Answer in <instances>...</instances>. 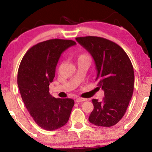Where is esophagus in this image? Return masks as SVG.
Listing matches in <instances>:
<instances>
[{
	"label": "esophagus",
	"mask_w": 152,
	"mask_h": 152,
	"mask_svg": "<svg viewBox=\"0 0 152 152\" xmlns=\"http://www.w3.org/2000/svg\"><path fill=\"white\" fill-rule=\"evenodd\" d=\"M86 99H83V98H78V99H76V101L77 102H83V101H85Z\"/></svg>",
	"instance_id": "34e87169"
}]
</instances>
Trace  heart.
Wrapping results in <instances>:
<instances>
[{
    "label": "heart",
    "mask_w": 152,
    "mask_h": 152,
    "mask_svg": "<svg viewBox=\"0 0 152 152\" xmlns=\"http://www.w3.org/2000/svg\"><path fill=\"white\" fill-rule=\"evenodd\" d=\"M88 60L90 61V62H91V60H92L91 56H90V54L88 53H83L80 55L78 58V60Z\"/></svg>",
    "instance_id": "b5f03b06"
}]
</instances>
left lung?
<instances>
[{
  "label": "left lung",
  "mask_w": 152,
  "mask_h": 152,
  "mask_svg": "<svg viewBox=\"0 0 152 152\" xmlns=\"http://www.w3.org/2000/svg\"><path fill=\"white\" fill-rule=\"evenodd\" d=\"M76 40L91 53L96 64L99 88L104 91L102 101L92 99L94 109L88 120L101 127H111L124 116L132 99L134 71L125 51L103 37L86 36Z\"/></svg>",
  "instance_id": "1"
}]
</instances>
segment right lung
Instances as JSON below:
<instances>
[{"instance_id": "add662e5", "label": "right lung", "mask_w": 152, "mask_h": 152, "mask_svg": "<svg viewBox=\"0 0 152 152\" xmlns=\"http://www.w3.org/2000/svg\"><path fill=\"white\" fill-rule=\"evenodd\" d=\"M76 42L53 39L33 45L19 67L17 84L25 107L34 121L47 131L65 125L74 105L71 99H56L49 92L61 53Z\"/></svg>"}]
</instances>
